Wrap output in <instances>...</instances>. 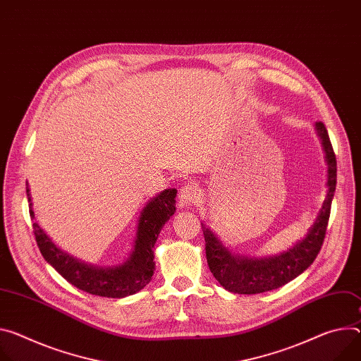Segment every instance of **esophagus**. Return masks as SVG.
I'll list each match as a JSON object with an SVG mask.
<instances>
[{"mask_svg": "<svg viewBox=\"0 0 361 361\" xmlns=\"http://www.w3.org/2000/svg\"><path fill=\"white\" fill-rule=\"evenodd\" d=\"M199 197H200V192L197 190V187H195L194 184H184L181 188H180V192H178V204L181 207L184 206H192L199 202Z\"/></svg>", "mask_w": 361, "mask_h": 361, "instance_id": "esophagus-1", "label": "esophagus"}]
</instances>
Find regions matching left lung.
<instances>
[{"instance_id":"1","label":"left lung","mask_w":361,"mask_h":361,"mask_svg":"<svg viewBox=\"0 0 361 361\" xmlns=\"http://www.w3.org/2000/svg\"><path fill=\"white\" fill-rule=\"evenodd\" d=\"M317 129L326 154V162H329V192H326L322 209L305 239L278 256L267 259L238 257L228 253L209 228L202 224L209 268L224 289L245 295L276 289L301 275L318 256L331 213V203L337 184V159L329 130L321 121L317 122Z\"/></svg>"}]
</instances>
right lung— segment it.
I'll return each instance as SVG.
<instances>
[{
  "label": "right lung",
  "instance_id": "obj_1",
  "mask_svg": "<svg viewBox=\"0 0 361 361\" xmlns=\"http://www.w3.org/2000/svg\"><path fill=\"white\" fill-rule=\"evenodd\" d=\"M25 185L30 216L35 219L28 184L25 183ZM176 188L164 190L158 197L147 204L140 217L135 249L125 264L118 268L97 269L80 264L76 259L57 249L37 223H32V232H35L43 257L69 283L87 293L96 295V297L123 298L137 293L149 283L155 269L154 245L162 226L176 212Z\"/></svg>",
  "mask_w": 361,
  "mask_h": 361
}]
</instances>
